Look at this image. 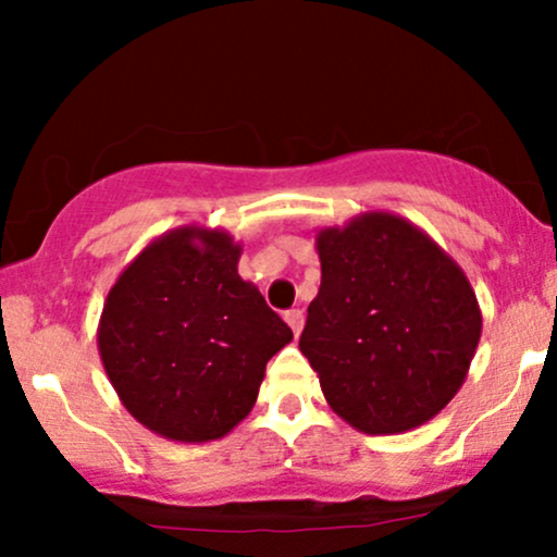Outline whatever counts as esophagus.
<instances>
[{
    "label": "esophagus",
    "mask_w": 557,
    "mask_h": 557,
    "mask_svg": "<svg viewBox=\"0 0 557 557\" xmlns=\"http://www.w3.org/2000/svg\"><path fill=\"white\" fill-rule=\"evenodd\" d=\"M285 322L290 324V330H293V335H300V330H304V322H306V317H304V311L300 309H290L285 314Z\"/></svg>",
    "instance_id": "1"
}]
</instances>
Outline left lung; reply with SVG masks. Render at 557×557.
Here are the masks:
<instances>
[{
  "mask_svg": "<svg viewBox=\"0 0 557 557\" xmlns=\"http://www.w3.org/2000/svg\"><path fill=\"white\" fill-rule=\"evenodd\" d=\"M322 285L300 354L363 434L417 430L456 398L482 337L474 287L424 230L363 212L317 233Z\"/></svg>",
  "mask_w": 557,
  "mask_h": 557,
  "instance_id": "left-lung-1",
  "label": "left lung"
}]
</instances>
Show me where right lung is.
I'll list each match as a JSON object with an SVG mask.
<instances>
[{"instance_id": "1", "label": "right lung", "mask_w": 557, "mask_h": 557, "mask_svg": "<svg viewBox=\"0 0 557 557\" xmlns=\"http://www.w3.org/2000/svg\"><path fill=\"white\" fill-rule=\"evenodd\" d=\"M227 230L183 225L120 272L96 343L138 424L175 443L225 437L251 413L267 361L293 332L238 274Z\"/></svg>"}]
</instances>
